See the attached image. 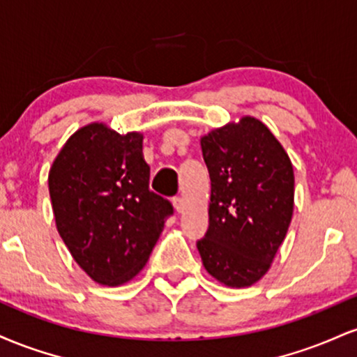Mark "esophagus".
<instances>
[{"instance_id":"obj_1","label":"esophagus","mask_w":357,"mask_h":357,"mask_svg":"<svg viewBox=\"0 0 357 357\" xmlns=\"http://www.w3.org/2000/svg\"><path fill=\"white\" fill-rule=\"evenodd\" d=\"M173 204H174L176 211H178V213H183V210H184V202H183L181 196H176V198L173 199Z\"/></svg>"}]
</instances>
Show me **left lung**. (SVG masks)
<instances>
[{
  "label": "left lung",
  "mask_w": 357,
  "mask_h": 357,
  "mask_svg": "<svg viewBox=\"0 0 357 357\" xmlns=\"http://www.w3.org/2000/svg\"><path fill=\"white\" fill-rule=\"evenodd\" d=\"M211 179L210 225L196 241L204 268L228 287L267 273L294 211V169L268 127L253 117L202 139Z\"/></svg>",
  "instance_id": "left-lung-1"
}]
</instances>
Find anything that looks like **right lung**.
Instances as JSON below:
<instances>
[{"label":"right lung","instance_id":"1","mask_svg":"<svg viewBox=\"0 0 357 357\" xmlns=\"http://www.w3.org/2000/svg\"><path fill=\"white\" fill-rule=\"evenodd\" d=\"M56 228L72 257L102 285H121L141 272L166 220L169 199L149 190L142 136L104 124L82 127L48 174Z\"/></svg>","mask_w":357,"mask_h":357}]
</instances>
